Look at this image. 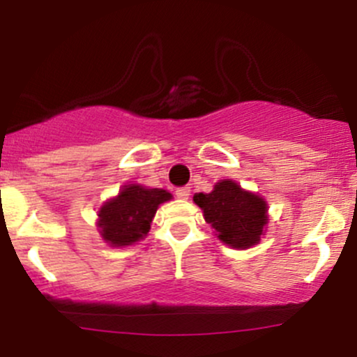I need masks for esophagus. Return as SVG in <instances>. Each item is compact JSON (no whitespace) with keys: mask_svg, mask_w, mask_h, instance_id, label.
Returning a JSON list of instances; mask_svg holds the SVG:
<instances>
[{"mask_svg":"<svg viewBox=\"0 0 357 357\" xmlns=\"http://www.w3.org/2000/svg\"><path fill=\"white\" fill-rule=\"evenodd\" d=\"M190 195H191V188H188V186L178 188V190H176V196H178L179 199H188L190 198Z\"/></svg>","mask_w":357,"mask_h":357,"instance_id":"34e87169","label":"esophagus"}]
</instances>
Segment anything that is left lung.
I'll list each match as a JSON object with an SVG mask.
<instances>
[{
	"label": "left lung",
	"instance_id": "left-lung-1",
	"mask_svg": "<svg viewBox=\"0 0 357 357\" xmlns=\"http://www.w3.org/2000/svg\"><path fill=\"white\" fill-rule=\"evenodd\" d=\"M192 199L223 243L233 248H250L258 243L267 225V204L257 195L225 179L211 192H198Z\"/></svg>",
	"mask_w": 357,
	"mask_h": 357
}]
</instances>
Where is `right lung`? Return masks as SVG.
I'll return each instance as SVG.
<instances>
[{
	"mask_svg": "<svg viewBox=\"0 0 357 357\" xmlns=\"http://www.w3.org/2000/svg\"><path fill=\"white\" fill-rule=\"evenodd\" d=\"M171 199L165 190H147L130 184L119 192L117 198L105 203L99 211L102 238L114 247L132 245L147 235L158 206Z\"/></svg>",
	"mask_w": 357,
	"mask_h": 357,
	"instance_id": "right-lung-1",
	"label": "right lung"
}]
</instances>
